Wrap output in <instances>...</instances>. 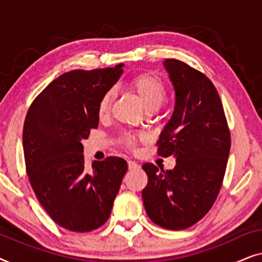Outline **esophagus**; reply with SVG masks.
Segmentation results:
<instances>
[{"label":"esophagus","instance_id":"34e87169","mask_svg":"<svg viewBox=\"0 0 262 262\" xmlns=\"http://www.w3.org/2000/svg\"><path fill=\"white\" fill-rule=\"evenodd\" d=\"M127 166H128V170H136V169H138V168H139L138 164L136 162H132V161H128Z\"/></svg>","mask_w":262,"mask_h":262}]
</instances>
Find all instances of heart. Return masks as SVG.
<instances>
[{"instance_id": "1", "label": "heart", "mask_w": 262, "mask_h": 262, "mask_svg": "<svg viewBox=\"0 0 262 262\" xmlns=\"http://www.w3.org/2000/svg\"><path fill=\"white\" fill-rule=\"evenodd\" d=\"M131 88L138 96L139 101L146 111H157L163 105L167 98V91L163 82L159 77L150 74L139 75L131 81ZM114 98V92H106L100 100L98 112L100 117H105L108 114ZM125 141L128 145L134 144L131 136H126Z\"/></svg>"}]
</instances>
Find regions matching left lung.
Wrapping results in <instances>:
<instances>
[{"mask_svg":"<svg viewBox=\"0 0 262 262\" xmlns=\"http://www.w3.org/2000/svg\"><path fill=\"white\" fill-rule=\"evenodd\" d=\"M175 93L170 119L159 139L157 154L173 156L175 167L164 171L144 163L148 185L143 204L154 223L182 230L212 207L225 174L230 132L220 95L209 78L178 59H164Z\"/></svg>","mask_w":262,"mask_h":262,"instance_id":"1","label":"left lung"}]
</instances>
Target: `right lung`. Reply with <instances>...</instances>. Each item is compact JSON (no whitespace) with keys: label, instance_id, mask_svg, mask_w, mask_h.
Wrapping results in <instances>:
<instances>
[{"label":"right lung","instance_id":"add662e5","mask_svg":"<svg viewBox=\"0 0 262 262\" xmlns=\"http://www.w3.org/2000/svg\"><path fill=\"white\" fill-rule=\"evenodd\" d=\"M124 64L71 70L53 80L28 110L23 144L27 175L49 216L70 231L105 224L127 170L120 157L84 166L83 145L99 125V102L123 74Z\"/></svg>","mask_w":262,"mask_h":262}]
</instances>
